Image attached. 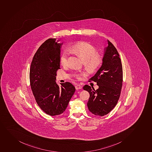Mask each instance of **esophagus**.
Here are the masks:
<instances>
[{"label":"esophagus","instance_id":"esophagus-1","mask_svg":"<svg viewBox=\"0 0 152 152\" xmlns=\"http://www.w3.org/2000/svg\"><path fill=\"white\" fill-rule=\"evenodd\" d=\"M75 88L76 90H79V89H81L82 88V86H81L80 85H77L75 86Z\"/></svg>","mask_w":152,"mask_h":152}]
</instances>
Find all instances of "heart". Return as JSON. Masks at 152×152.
I'll list each match as a JSON object with an SVG mask.
<instances>
[{
  "instance_id": "b5f03b06",
  "label": "heart",
  "mask_w": 152,
  "mask_h": 152,
  "mask_svg": "<svg viewBox=\"0 0 152 152\" xmlns=\"http://www.w3.org/2000/svg\"><path fill=\"white\" fill-rule=\"evenodd\" d=\"M69 52L80 56L85 61V66L90 72L98 70L101 67L104 61L102 54L97 53V50L94 45L86 42H79L69 48ZM69 53L64 51L60 56V63L62 66L67 64ZM81 74H75L77 78H80Z\"/></svg>"
}]
</instances>
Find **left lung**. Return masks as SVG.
I'll return each mask as SVG.
<instances>
[{
	"label": "left lung",
	"instance_id": "8db88e82",
	"mask_svg": "<svg viewBox=\"0 0 152 152\" xmlns=\"http://www.w3.org/2000/svg\"><path fill=\"white\" fill-rule=\"evenodd\" d=\"M108 46L104 49L102 66L90 81L96 83L99 88L88 85L83 90L90 93L88 109L96 115H107L115 107L120 98L123 84V67L117 49L108 40Z\"/></svg>",
	"mask_w": 152,
	"mask_h": 152
}]
</instances>
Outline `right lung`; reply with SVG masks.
<instances>
[{
	"label": "right lung",
	"mask_w": 152,
	"mask_h": 152,
	"mask_svg": "<svg viewBox=\"0 0 152 152\" xmlns=\"http://www.w3.org/2000/svg\"><path fill=\"white\" fill-rule=\"evenodd\" d=\"M57 42L56 39H50L40 45L33 58L29 72L35 101L43 112L51 116L65 111L75 91L70 83H61L59 86L56 82L63 43Z\"/></svg>",
	"instance_id": "1"
}]
</instances>
